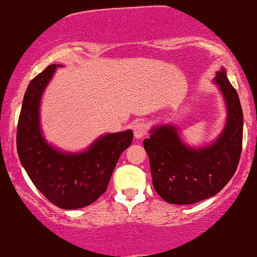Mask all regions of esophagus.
Listing matches in <instances>:
<instances>
[{
	"instance_id": "34e87169",
	"label": "esophagus",
	"mask_w": 257,
	"mask_h": 257,
	"mask_svg": "<svg viewBox=\"0 0 257 257\" xmlns=\"http://www.w3.org/2000/svg\"><path fill=\"white\" fill-rule=\"evenodd\" d=\"M148 129H149V128H148V124L145 123V121H143V120L136 121V123H134V125H133L134 137H136L137 139H140V138L147 136Z\"/></svg>"
}]
</instances>
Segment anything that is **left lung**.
<instances>
[{
    "instance_id": "8db88e82",
    "label": "left lung",
    "mask_w": 257,
    "mask_h": 257,
    "mask_svg": "<svg viewBox=\"0 0 257 257\" xmlns=\"http://www.w3.org/2000/svg\"><path fill=\"white\" fill-rule=\"evenodd\" d=\"M228 108V119L215 143L190 149L174 126L163 125L144 139L150 161L153 186L171 204H193L217 194L236 171L242 148V109L235 88L223 69L214 79Z\"/></svg>"
}]
</instances>
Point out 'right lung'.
I'll return each instance as SVG.
<instances>
[{
  "label": "right lung",
  "mask_w": 257,
  "mask_h": 257,
  "mask_svg": "<svg viewBox=\"0 0 257 257\" xmlns=\"http://www.w3.org/2000/svg\"><path fill=\"white\" fill-rule=\"evenodd\" d=\"M56 65H49L29 82L17 125V153L32 182L43 196L63 209L93 203L106 192L120 154L133 140V132L107 134L85 153L63 154L42 137L39 103Z\"/></svg>",
  "instance_id": "right-lung-1"
}]
</instances>
